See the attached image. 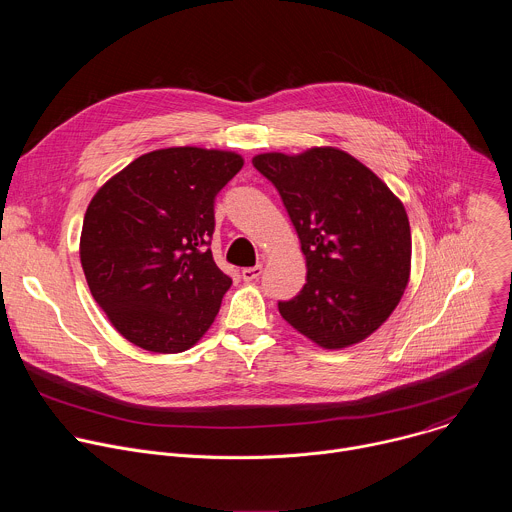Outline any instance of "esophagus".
I'll return each mask as SVG.
<instances>
[{
    "instance_id": "34e87169",
    "label": "esophagus",
    "mask_w": 512,
    "mask_h": 512,
    "mask_svg": "<svg viewBox=\"0 0 512 512\" xmlns=\"http://www.w3.org/2000/svg\"><path fill=\"white\" fill-rule=\"evenodd\" d=\"M263 273V267L261 265H255V267H245L243 271H241V275H243V279L245 281H255V279H259V275Z\"/></svg>"
}]
</instances>
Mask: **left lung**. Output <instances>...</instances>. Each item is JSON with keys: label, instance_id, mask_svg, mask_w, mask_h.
<instances>
[{"label": "left lung", "instance_id": "8db88e82", "mask_svg": "<svg viewBox=\"0 0 512 512\" xmlns=\"http://www.w3.org/2000/svg\"><path fill=\"white\" fill-rule=\"evenodd\" d=\"M253 166L277 188L306 255V285L277 304L281 318L328 350L369 338L409 283L403 202L373 170L330 145L259 154Z\"/></svg>", "mask_w": 512, "mask_h": 512}]
</instances>
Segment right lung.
Returning <instances> with one entry per match:
<instances>
[{
  "mask_svg": "<svg viewBox=\"0 0 512 512\" xmlns=\"http://www.w3.org/2000/svg\"><path fill=\"white\" fill-rule=\"evenodd\" d=\"M243 164L237 152L194 145L156 150L89 202L81 265L95 302L131 344L176 354L212 326L233 281L204 247L214 198Z\"/></svg>",
  "mask_w": 512,
  "mask_h": 512,
  "instance_id": "add662e5",
  "label": "right lung"
}]
</instances>
